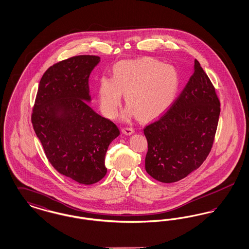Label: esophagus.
<instances>
[{"instance_id": "esophagus-1", "label": "esophagus", "mask_w": 249, "mask_h": 249, "mask_svg": "<svg viewBox=\"0 0 249 249\" xmlns=\"http://www.w3.org/2000/svg\"><path fill=\"white\" fill-rule=\"evenodd\" d=\"M122 132L124 134H126V135H130V134H132L134 132V129L132 127H130V126L124 127V128H122Z\"/></svg>"}]
</instances>
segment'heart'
Instances as JSON below:
<instances>
[{
  "instance_id": "obj_1",
  "label": "heart",
  "mask_w": 249,
  "mask_h": 249,
  "mask_svg": "<svg viewBox=\"0 0 249 249\" xmlns=\"http://www.w3.org/2000/svg\"><path fill=\"white\" fill-rule=\"evenodd\" d=\"M178 87V71L171 65L151 58L120 61L113 68V77L100 79V107L107 118H114L123 92L129 105L126 119L135 112L140 119H151L171 106Z\"/></svg>"
}]
</instances>
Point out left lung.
I'll return each instance as SVG.
<instances>
[{
  "label": "left lung",
  "mask_w": 249,
  "mask_h": 249,
  "mask_svg": "<svg viewBox=\"0 0 249 249\" xmlns=\"http://www.w3.org/2000/svg\"><path fill=\"white\" fill-rule=\"evenodd\" d=\"M195 71L165 113L145 126V171L162 183L177 182L202 164L213 146L220 102L195 59Z\"/></svg>",
  "instance_id": "1"
}]
</instances>
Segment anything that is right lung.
<instances>
[{"label":"right lung","mask_w":249,"mask_h":249,"mask_svg":"<svg viewBox=\"0 0 249 249\" xmlns=\"http://www.w3.org/2000/svg\"><path fill=\"white\" fill-rule=\"evenodd\" d=\"M100 57L79 55L59 61L43 74L32 123L54 169L79 184L91 185L107 175V148L119 135L117 125L86 103L89 77Z\"/></svg>","instance_id":"add662e5"}]
</instances>
